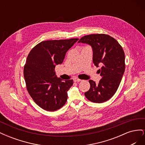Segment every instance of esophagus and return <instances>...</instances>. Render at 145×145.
I'll list each match as a JSON object with an SVG mask.
<instances>
[{
  "label": "esophagus",
  "mask_w": 145,
  "mask_h": 145,
  "mask_svg": "<svg viewBox=\"0 0 145 145\" xmlns=\"http://www.w3.org/2000/svg\"><path fill=\"white\" fill-rule=\"evenodd\" d=\"M73 80H74V81L75 82H80L81 81L80 79H79V78H76V77L74 78Z\"/></svg>",
  "instance_id": "34e87169"
}]
</instances>
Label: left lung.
I'll return each instance as SVG.
<instances>
[{
	"instance_id": "left-lung-1",
	"label": "left lung",
	"mask_w": 145,
	"mask_h": 145,
	"mask_svg": "<svg viewBox=\"0 0 145 145\" xmlns=\"http://www.w3.org/2000/svg\"><path fill=\"white\" fill-rule=\"evenodd\" d=\"M78 43H86L93 49V61L102 78L98 84L89 80L90 88L85 97L94 103H103L114 95L125 69V52L115 39L105 34H89L82 37Z\"/></svg>"
}]
</instances>
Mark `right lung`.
Here are the masks:
<instances>
[{"label":"right lung","mask_w":145,"mask_h":145,"mask_svg":"<svg viewBox=\"0 0 145 145\" xmlns=\"http://www.w3.org/2000/svg\"><path fill=\"white\" fill-rule=\"evenodd\" d=\"M78 39L43 41L31 50L24 69L28 93L38 106L55 111L64 106L72 80L57 77L56 65L62 64L67 52Z\"/></svg>","instance_id":"right-lung-1"}]
</instances>
